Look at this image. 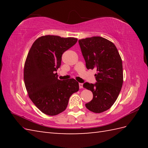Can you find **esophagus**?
I'll return each mask as SVG.
<instances>
[{
  "mask_svg": "<svg viewBox=\"0 0 148 148\" xmlns=\"http://www.w3.org/2000/svg\"><path fill=\"white\" fill-rule=\"evenodd\" d=\"M79 88H83V83H79Z\"/></svg>",
  "mask_w": 148,
  "mask_h": 148,
  "instance_id": "34e87169",
  "label": "esophagus"
}]
</instances>
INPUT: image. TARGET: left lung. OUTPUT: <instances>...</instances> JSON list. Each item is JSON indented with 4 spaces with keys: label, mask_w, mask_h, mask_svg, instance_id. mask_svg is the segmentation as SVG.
Returning a JSON list of instances; mask_svg holds the SVG:
<instances>
[{
    "label": "left lung",
    "mask_w": 148,
    "mask_h": 148,
    "mask_svg": "<svg viewBox=\"0 0 148 148\" xmlns=\"http://www.w3.org/2000/svg\"><path fill=\"white\" fill-rule=\"evenodd\" d=\"M88 69H97V82L84 83L83 87L93 93V99L85 104L90 111L100 113L114 104L123 82V65L117 48L112 42L94 36L79 40Z\"/></svg>",
    "instance_id": "obj_1"
}]
</instances>
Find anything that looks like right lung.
I'll use <instances>...</instances> for the list:
<instances>
[{
	"label": "right lung",
	"instance_id": "right-lung-1",
	"mask_svg": "<svg viewBox=\"0 0 148 148\" xmlns=\"http://www.w3.org/2000/svg\"><path fill=\"white\" fill-rule=\"evenodd\" d=\"M77 41L74 37L45 36L35 40L24 67V82L30 99L40 111L55 116L67 108L70 97L79 90L74 79L59 80L62 56Z\"/></svg>",
	"mask_w": 148,
	"mask_h": 148
}]
</instances>
